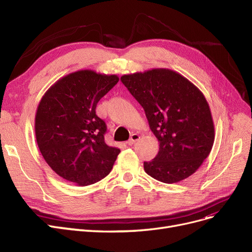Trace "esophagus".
Instances as JSON below:
<instances>
[{
    "label": "esophagus",
    "instance_id": "1",
    "mask_svg": "<svg viewBox=\"0 0 252 252\" xmlns=\"http://www.w3.org/2000/svg\"><path fill=\"white\" fill-rule=\"evenodd\" d=\"M140 139V136L138 135V134H133L130 136V138L128 139V141L126 142L128 145H133V144H135L138 140Z\"/></svg>",
    "mask_w": 252,
    "mask_h": 252
}]
</instances>
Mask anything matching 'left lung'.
<instances>
[{
	"instance_id": "8db88e82",
	"label": "left lung",
	"mask_w": 252,
	"mask_h": 252,
	"mask_svg": "<svg viewBox=\"0 0 252 252\" xmlns=\"http://www.w3.org/2000/svg\"><path fill=\"white\" fill-rule=\"evenodd\" d=\"M121 81L144 108L159 142L154 159L144 162L145 171L166 184L193 175L215 142L213 116L201 91L166 68L125 74Z\"/></svg>"
}]
</instances>
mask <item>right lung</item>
Returning <instances> with one entry per match:
<instances>
[{"instance_id": "1", "label": "right lung", "mask_w": 252, "mask_h": 252, "mask_svg": "<svg viewBox=\"0 0 252 252\" xmlns=\"http://www.w3.org/2000/svg\"><path fill=\"white\" fill-rule=\"evenodd\" d=\"M118 81L115 74L78 70L57 81L37 106L38 149L58 176L77 186L104 179L121 152L105 143L107 127L96 114L97 103Z\"/></svg>"}]
</instances>
